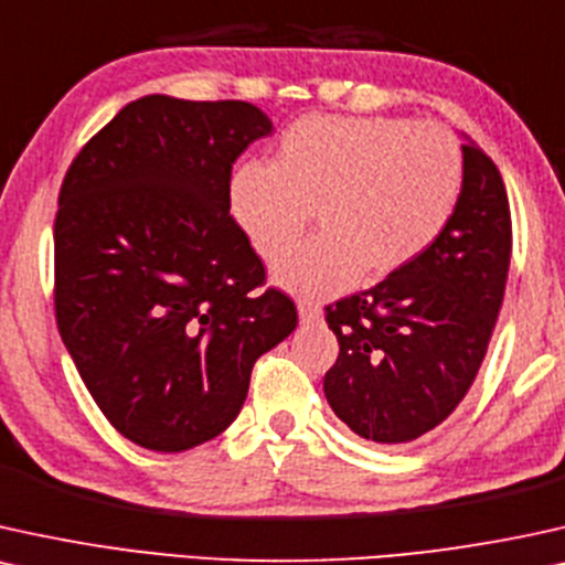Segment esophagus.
Listing matches in <instances>:
<instances>
[{
    "instance_id": "34e87169",
    "label": "esophagus",
    "mask_w": 565,
    "mask_h": 565,
    "mask_svg": "<svg viewBox=\"0 0 565 565\" xmlns=\"http://www.w3.org/2000/svg\"><path fill=\"white\" fill-rule=\"evenodd\" d=\"M297 312H299V323L302 326H312V323H318L320 320V310H318V305H312V302H297Z\"/></svg>"
}]
</instances>
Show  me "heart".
<instances>
[{
    "label": "heart",
    "instance_id": "obj_1",
    "mask_svg": "<svg viewBox=\"0 0 565 565\" xmlns=\"http://www.w3.org/2000/svg\"><path fill=\"white\" fill-rule=\"evenodd\" d=\"M461 190V148L443 127L316 114L281 135L274 163H239L226 200L260 258L280 253L312 212L317 237L278 255L270 281L326 299L423 258L451 224Z\"/></svg>",
    "mask_w": 565,
    "mask_h": 565
}]
</instances>
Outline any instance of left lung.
<instances>
[{
	"label": "left lung",
	"mask_w": 565,
	"mask_h": 565,
	"mask_svg": "<svg viewBox=\"0 0 565 565\" xmlns=\"http://www.w3.org/2000/svg\"><path fill=\"white\" fill-rule=\"evenodd\" d=\"M463 190L443 237L409 268L328 307L339 339L323 391L360 438L409 443L472 388L503 305L511 211L503 177L463 135Z\"/></svg>",
	"instance_id": "8db88e82"
}]
</instances>
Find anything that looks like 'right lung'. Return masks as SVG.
<instances>
[{
  "label": "right lung",
  "mask_w": 565,
  "mask_h": 565,
  "mask_svg": "<svg viewBox=\"0 0 565 565\" xmlns=\"http://www.w3.org/2000/svg\"><path fill=\"white\" fill-rule=\"evenodd\" d=\"M274 132L247 102L127 104L62 182L54 307L62 341L106 419L148 451L216 438L242 409L255 360L297 328V307L230 216L232 163Z\"/></svg>",
  "instance_id": "1"
}]
</instances>
